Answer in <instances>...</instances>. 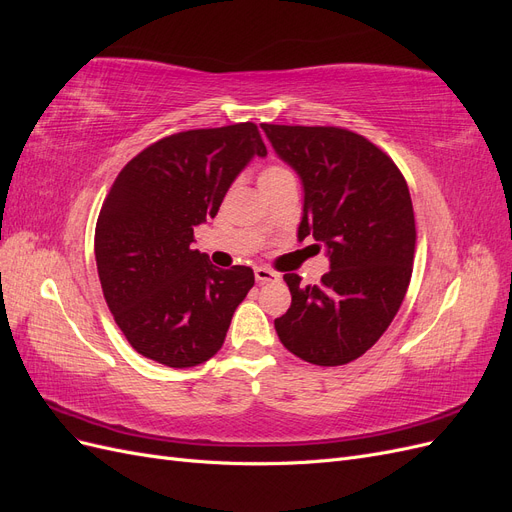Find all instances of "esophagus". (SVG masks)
<instances>
[{"instance_id": "esophagus-1", "label": "esophagus", "mask_w": 512, "mask_h": 512, "mask_svg": "<svg viewBox=\"0 0 512 512\" xmlns=\"http://www.w3.org/2000/svg\"><path fill=\"white\" fill-rule=\"evenodd\" d=\"M254 275H256V282L258 284H267V282H277V280H280V273H275V271H271L267 267H256Z\"/></svg>"}]
</instances>
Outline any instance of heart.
<instances>
[{
    "label": "heart",
    "instance_id": "1",
    "mask_svg": "<svg viewBox=\"0 0 512 512\" xmlns=\"http://www.w3.org/2000/svg\"><path fill=\"white\" fill-rule=\"evenodd\" d=\"M286 179H294L290 170L282 164H269L260 170V185H271V183H280Z\"/></svg>",
    "mask_w": 512,
    "mask_h": 512
}]
</instances>
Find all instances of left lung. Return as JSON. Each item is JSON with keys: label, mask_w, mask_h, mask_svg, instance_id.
I'll list each match as a JSON object with an SVG mask.
<instances>
[{"label": "left lung", "mask_w": 512, "mask_h": 512, "mask_svg": "<svg viewBox=\"0 0 512 512\" xmlns=\"http://www.w3.org/2000/svg\"><path fill=\"white\" fill-rule=\"evenodd\" d=\"M262 130L301 179L299 241L314 237L331 262L320 284L284 275L292 303L275 318L277 337L307 363L346 365L378 342L406 297L416 245L408 183L384 151L350 130Z\"/></svg>", "instance_id": "1"}]
</instances>
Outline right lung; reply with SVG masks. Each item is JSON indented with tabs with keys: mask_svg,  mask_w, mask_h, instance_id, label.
<instances>
[{
	"mask_svg": "<svg viewBox=\"0 0 512 512\" xmlns=\"http://www.w3.org/2000/svg\"><path fill=\"white\" fill-rule=\"evenodd\" d=\"M256 156L265 158L267 147L247 121L166 136L117 175L94 250L106 305L138 354L183 369L222 348L254 271L211 265L192 250L194 228L218 215Z\"/></svg>",
	"mask_w": 512,
	"mask_h": 512,
	"instance_id": "add662e5",
	"label": "right lung"
}]
</instances>
